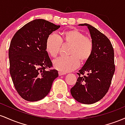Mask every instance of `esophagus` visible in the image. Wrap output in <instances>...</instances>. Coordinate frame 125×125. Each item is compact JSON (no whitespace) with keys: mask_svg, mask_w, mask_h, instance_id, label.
Masks as SVG:
<instances>
[{"mask_svg":"<svg viewBox=\"0 0 125 125\" xmlns=\"http://www.w3.org/2000/svg\"><path fill=\"white\" fill-rule=\"evenodd\" d=\"M66 74L65 73H63V72H59V75L60 76H61L64 75V74Z\"/></svg>","mask_w":125,"mask_h":125,"instance_id":"obj_1","label":"esophagus"}]
</instances>
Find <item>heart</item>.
<instances>
[{
    "label": "heart",
    "mask_w": 125,
    "mask_h": 125,
    "mask_svg": "<svg viewBox=\"0 0 125 125\" xmlns=\"http://www.w3.org/2000/svg\"><path fill=\"white\" fill-rule=\"evenodd\" d=\"M71 44L68 57H62L53 61L54 68L65 73L73 71L79 67L80 61H86L91 56L93 43L90 38L76 29L69 30L62 33L59 37L52 33L48 37L46 42V49L52 57L57 56L62 43Z\"/></svg>",
    "instance_id": "heart-1"
}]
</instances>
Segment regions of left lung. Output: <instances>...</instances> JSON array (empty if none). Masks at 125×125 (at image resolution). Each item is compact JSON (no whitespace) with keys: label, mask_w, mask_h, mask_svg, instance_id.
<instances>
[{"label":"left lung","mask_w":125,"mask_h":125,"mask_svg":"<svg viewBox=\"0 0 125 125\" xmlns=\"http://www.w3.org/2000/svg\"><path fill=\"white\" fill-rule=\"evenodd\" d=\"M79 25L88 28L93 51L77 73L79 77L71 93L77 102L89 104L102 99L109 89L115 71L114 51L109 39L97 29L87 23Z\"/></svg>","instance_id":"8db88e82"}]
</instances>
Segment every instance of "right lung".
Segmentation results:
<instances>
[{"instance_id": "right-lung-1", "label": "right lung", "mask_w": 125, "mask_h": 125, "mask_svg": "<svg viewBox=\"0 0 125 125\" xmlns=\"http://www.w3.org/2000/svg\"><path fill=\"white\" fill-rule=\"evenodd\" d=\"M60 27L46 20L35 19L20 29L11 41L10 74L16 90L26 100L43 99L58 77L56 70H46L52 66L46 42L49 36Z\"/></svg>"}]
</instances>
